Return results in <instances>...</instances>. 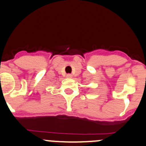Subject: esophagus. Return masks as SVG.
<instances>
[{
	"label": "esophagus",
	"mask_w": 146,
	"mask_h": 146,
	"mask_svg": "<svg viewBox=\"0 0 146 146\" xmlns=\"http://www.w3.org/2000/svg\"><path fill=\"white\" fill-rule=\"evenodd\" d=\"M66 77H67L68 78H72V75L71 74H69V73H68V74L66 75Z\"/></svg>",
	"instance_id": "obj_1"
}]
</instances>
